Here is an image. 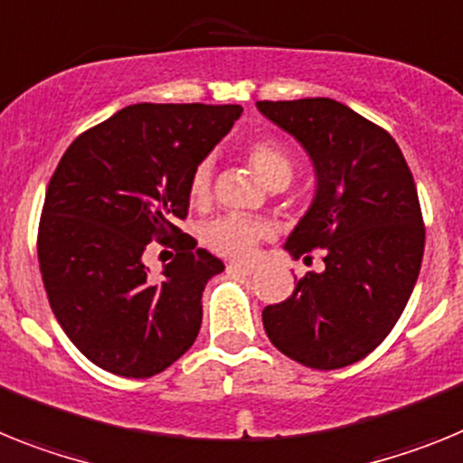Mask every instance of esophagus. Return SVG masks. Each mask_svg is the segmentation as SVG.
Wrapping results in <instances>:
<instances>
[{
    "instance_id": "1",
    "label": "esophagus",
    "mask_w": 463,
    "mask_h": 463,
    "mask_svg": "<svg viewBox=\"0 0 463 463\" xmlns=\"http://www.w3.org/2000/svg\"><path fill=\"white\" fill-rule=\"evenodd\" d=\"M226 268L231 272H240V275H254V265L249 263H228Z\"/></svg>"
}]
</instances>
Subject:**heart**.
Here are the masks:
<instances>
[{
    "instance_id": "1",
    "label": "heart",
    "mask_w": 463,
    "mask_h": 463,
    "mask_svg": "<svg viewBox=\"0 0 463 463\" xmlns=\"http://www.w3.org/2000/svg\"><path fill=\"white\" fill-rule=\"evenodd\" d=\"M247 160L260 182L270 188L287 186L296 172V163L287 146H281L275 139H254L247 146ZM209 191H212V160L203 158L191 172L188 195L195 204H203L207 203ZM268 235H270V228L260 221L240 214H226L209 221L203 231V242L214 254L228 256V259H249L254 254L256 244Z\"/></svg>"
}]
</instances>
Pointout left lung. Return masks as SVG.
I'll list each match as a JSON object with an SVG mask.
<instances>
[{
	"label": "left lung",
	"mask_w": 463,
	"mask_h": 463,
	"mask_svg": "<svg viewBox=\"0 0 463 463\" xmlns=\"http://www.w3.org/2000/svg\"><path fill=\"white\" fill-rule=\"evenodd\" d=\"M259 109L307 148L317 170V198L287 251L312 263L319 249L326 263L263 309V328L305 368H345L392 333L420 277L426 231L415 179L396 139L335 99H263Z\"/></svg>",
	"instance_id": "obj_1"
}]
</instances>
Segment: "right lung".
<instances>
[{"label": "right lung", "mask_w": 463, "mask_h": 463, "mask_svg": "<svg viewBox=\"0 0 463 463\" xmlns=\"http://www.w3.org/2000/svg\"><path fill=\"white\" fill-rule=\"evenodd\" d=\"M240 114L237 104H132L60 158L39 219V270L62 331L104 371L154 377L195 343L204 284L223 263L179 221L193 167ZM151 246L173 249L160 278L143 265Z\"/></svg>", "instance_id": "right-lung-1"}]
</instances>
